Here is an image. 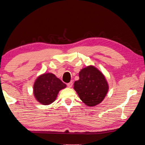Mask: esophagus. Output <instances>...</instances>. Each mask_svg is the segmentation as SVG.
<instances>
[{"label":"esophagus","instance_id":"esophagus-1","mask_svg":"<svg viewBox=\"0 0 145 145\" xmlns=\"http://www.w3.org/2000/svg\"><path fill=\"white\" fill-rule=\"evenodd\" d=\"M72 85H73V82H70L69 83H68L67 86L68 88H72Z\"/></svg>","mask_w":145,"mask_h":145}]
</instances>
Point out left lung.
I'll list each match as a JSON object with an SVG mask.
<instances>
[{"label":"left lung","instance_id":"1","mask_svg":"<svg viewBox=\"0 0 145 145\" xmlns=\"http://www.w3.org/2000/svg\"><path fill=\"white\" fill-rule=\"evenodd\" d=\"M78 76L79 79L74 82L73 89L80 99L89 107L100 104L109 90L104 74L94 66L90 65L82 68Z\"/></svg>","mask_w":145,"mask_h":145}]
</instances>
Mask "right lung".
<instances>
[{
  "mask_svg": "<svg viewBox=\"0 0 145 145\" xmlns=\"http://www.w3.org/2000/svg\"><path fill=\"white\" fill-rule=\"evenodd\" d=\"M66 87L67 85L54 74L43 73L39 76L34 82V96L41 104L49 105L55 101L59 91Z\"/></svg>",
  "mask_w": 145,
  "mask_h": 145,
  "instance_id": "add662e5",
  "label": "right lung"
}]
</instances>
